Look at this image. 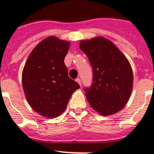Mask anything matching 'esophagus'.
Wrapping results in <instances>:
<instances>
[{"mask_svg":"<svg viewBox=\"0 0 154 154\" xmlns=\"http://www.w3.org/2000/svg\"><path fill=\"white\" fill-rule=\"evenodd\" d=\"M76 81H77V83L79 84L80 86H81V79H80V78H77V79H76Z\"/></svg>","mask_w":154,"mask_h":154,"instance_id":"34e87169","label":"esophagus"}]
</instances>
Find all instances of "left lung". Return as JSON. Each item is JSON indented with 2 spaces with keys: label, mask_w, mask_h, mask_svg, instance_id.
<instances>
[{
  "label": "left lung",
  "mask_w": 154,
  "mask_h": 154,
  "mask_svg": "<svg viewBox=\"0 0 154 154\" xmlns=\"http://www.w3.org/2000/svg\"><path fill=\"white\" fill-rule=\"evenodd\" d=\"M79 47L88 56L93 69L92 85L85 89L88 102L102 116L117 113L131 96V64L112 41L103 37L81 41Z\"/></svg>",
  "instance_id": "1"
}]
</instances>
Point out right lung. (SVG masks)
Returning <instances> with one entry per match:
<instances>
[{"instance_id":"1","label":"right lung","mask_w":154,"mask_h":154,"mask_svg":"<svg viewBox=\"0 0 154 154\" xmlns=\"http://www.w3.org/2000/svg\"><path fill=\"white\" fill-rule=\"evenodd\" d=\"M69 42L50 36L29 54L22 73L26 100L37 113L55 118L64 112L71 95L80 88L70 79L64 63Z\"/></svg>"}]
</instances>
